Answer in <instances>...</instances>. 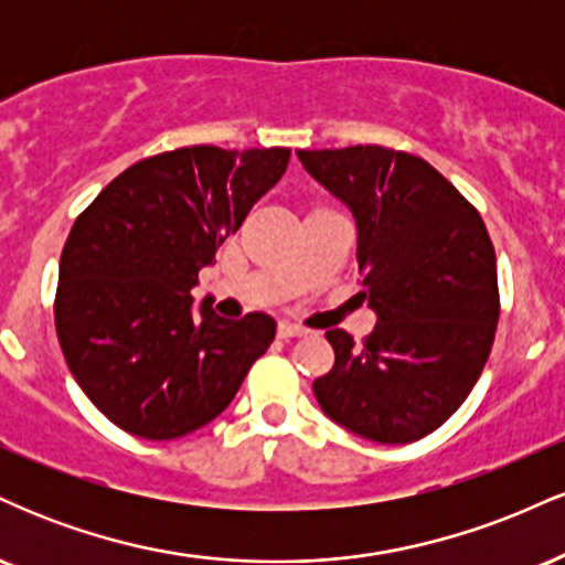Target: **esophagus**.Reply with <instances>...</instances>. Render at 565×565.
Wrapping results in <instances>:
<instances>
[{"mask_svg":"<svg viewBox=\"0 0 565 565\" xmlns=\"http://www.w3.org/2000/svg\"><path fill=\"white\" fill-rule=\"evenodd\" d=\"M305 334H308V329L300 327V323L278 321V337H284V340H289V337H305Z\"/></svg>","mask_w":565,"mask_h":565,"instance_id":"esophagus-1","label":"esophagus"}]
</instances>
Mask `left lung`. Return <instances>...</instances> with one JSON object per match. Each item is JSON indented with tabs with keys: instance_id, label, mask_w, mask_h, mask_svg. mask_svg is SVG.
Wrapping results in <instances>:
<instances>
[{
	"instance_id": "1",
	"label": "left lung",
	"mask_w": 565,
	"mask_h": 565,
	"mask_svg": "<svg viewBox=\"0 0 565 565\" xmlns=\"http://www.w3.org/2000/svg\"><path fill=\"white\" fill-rule=\"evenodd\" d=\"M348 206L359 281L377 316L355 342L329 329L332 372L313 382L329 419L374 444H412L462 406L499 321L497 257L481 215L425 159L382 146L297 151Z\"/></svg>"
}]
</instances>
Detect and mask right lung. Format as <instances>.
Here are the masks:
<instances>
[{
  "mask_svg": "<svg viewBox=\"0 0 565 565\" xmlns=\"http://www.w3.org/2000/svg\"><path fill=\"white\" fill-rule=\"evenodd\" d=\"M289 148L191 146L132 164L76 217L55 329L66 364L121 430L172 440L225 412L270 348L268 313L193 308L199 270L287 172Z\"/></svg>",
  "mask_w": 565,
  "mask_h": 565,
  "instance_id": "right-lung-1",
  "label": "right lung"
}]
</instances>
